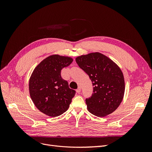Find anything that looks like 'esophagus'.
Listing matches in <instances>:
<instances>
[{"label":"esophagus","mask_w":152,"mask_h":152,"mask_svg":"<svg viewBox=\"0 0 152 152\" xmlns=\"http://www.w3.org/2000/svg\"><path fill=\"white\" fill-rule=\"evenodd\" d=\"M81 91V87L80 86H79V87H78V88L76 89V92H77V93H80Z\"/></svg>","instance_id":"34e87169"}]
</instances>
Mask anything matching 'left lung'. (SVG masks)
<instances>
[{
  "label": "left lung",
  "instance_id": "obj_1",
  "mask_svg": "<svg viewBox=\"0 0 152 152\" xmlns=\"http://www.w3.org/2000/svg\"><path fill=\"white\" fill-rule=\"evenodd\" d=\"M76 61L89 76L94 86L92 96L86 100L87 110L99 117L113 113L121 103L125 91L120 68L99 52L79 56Z\"/></svg>",
  "mask_w": 152,
  "mask_h": 152
}]
</instances>
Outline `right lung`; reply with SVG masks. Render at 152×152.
<instances>
[{
    "instance_id": "add662e5",
    "label": "right lung",
    "mask_w": 152,
    "mask_h": 152,
    "mask_svg": "<svg viewBox=\"0 0 152 152\" xmlns=\"http://www.w3.org/2000/svg\"><path fill=\"white\" fill-rule=\"evenodd\" d=\"M72 58L52 55L34 68L29 81L30 97L36 107L50 116L61 115L68 109L76 91L61 76V70L73 62Z\"/></svg>"
}]
</instances>
